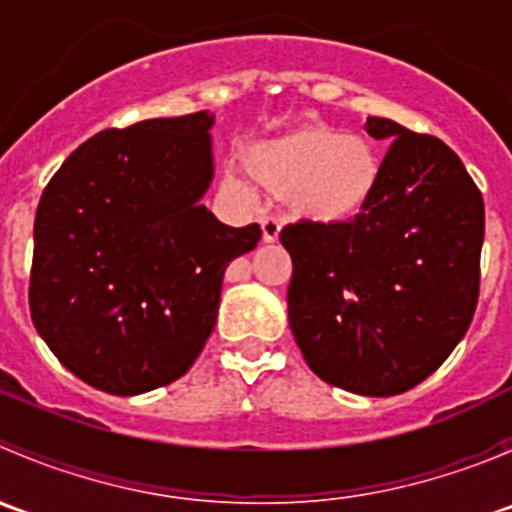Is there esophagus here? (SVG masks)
Segmentation results:
<instances>
[{"instance_id":"obj_1","label":"esophagus","mask_w":512,"mask_h":512,"mask_svg":"<svg viewBox=\"0 0 512 512\" xmlns=\"http://www.w3.org/2000/svg\"><path fill=\"white\" fill-rule=\"evenodd\" d=\"M260 227H262V240H265V242H277L282 225H280V220L275 218V215H262Z\"/></svg>"}]
</instances>
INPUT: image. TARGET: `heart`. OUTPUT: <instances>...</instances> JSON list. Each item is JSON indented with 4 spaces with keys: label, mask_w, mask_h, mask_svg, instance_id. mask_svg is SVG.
<instances>
[{
    "label": "heart",
    "mask_w": 512,
    "mask_h": 512,
    "mask_svg": "<svg viewBox=\"0 0 512 512\" xmlns=\"http://www.w3.org/2000/svg\"><path fill=\"white\" fill-rule=\"evenodd\" d=\"M252 178L275 195H285L294 218L309 223H347L369 208L381 183V158L374 143L324 123L252 146L245 156ZM235 193H245L230 180Z\"/></svg>",
    "instance_id": "obj_1"
}]
</instances>
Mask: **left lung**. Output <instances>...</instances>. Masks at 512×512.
<instances>
[{"mask_svg": "<svg viewBox=\"0 0 512 512\" xmlns=\"http://www.w3.org/2000/svg\"><path fill=\"white\" fill-rule=\"evenodd\" d=\"M366 133L389 141L369 208L280 232L292 257L289 327L322 381L396 396L431 376L471 327L485 208L441 138L376 116Z\"/></svg>", "mask_w": 512, "mask_h": 512, "instance_id": "left-lung-1", "label": "left lung"}]
</instances>
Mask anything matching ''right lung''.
Wrapping results in <instances>:
<instances>
[{"label":"right lung","mask_w":512,"mask_h":512,"mask_svg":"<svg viewBox=\"0 0 512 512\" xmlns=\"http://www.w3.org/2000/svg\"><path fill=\"white\" fill-rule=\"evenodd\" d=\"M213 113L106 128L64 160L34 220L29 309L74 376L113 396L180 379L215 327L225 267L260 225L198 200L213 178Z\"/></svg>","instance_id":"obj_1"}]
</instances>
